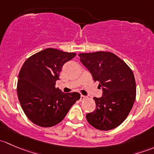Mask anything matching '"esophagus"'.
Instances as JSON below:
<instances>
[{
    "label": "esophagus",
    "instance_id": "esophagus-1",
    "mask_svg": "<svg viewBox=\"0 0 154 154\" xmlns=\"http://www.w3.org/2000/svg\"><path fill=\"white\" fill-rule=\"evenodd\" d=\"M87 98V97L86 96H84V95H81L80 96V101H83V100H86V99Z\"/></svg>",
    "mask_w": 154,
    "mask_h": 154
}]
</instances>
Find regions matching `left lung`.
Listing matches in <instances>:
<instances>
[{
  "mask_svg": "<svg viewBox=\"0 0 154 154\" xmlns=\"http://www.w3.org/2000/svg\"><path fill=\"white\" fill-rule=\"evenodd\" d=\"M94 81L103 87V96L94 97L96 109L86 114L88 123L100 130L119 127L127 119L134 104L136 85L131 68L112 52L79 54Z\"/></svg>",
  "mask_w": 154,
  "mask_h": 154,
  "instance_id": "1",
  "label": "left lung"
}]
</instances>
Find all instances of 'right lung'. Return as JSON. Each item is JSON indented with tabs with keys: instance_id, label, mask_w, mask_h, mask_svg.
<instances>
[{
	"instance_id": "add662e5",
	"label": "right lung",
	"mask_w": 154,
	"mask_h": 154,
	"mask_svg": "<svg viewBox=\"0 0 154 154\" xmlns=\"http://www.w3.org/2000/svg\"><path fill=\"white\" fill-rule=\"evenodd\" d=\"M76 56L47 48L27 59L18 74L17 94L29 120L42 127H51L63 120L71 106L80 98L77 92H63L56 88L63 65Z\"/></svg>"
}]
</instances>
